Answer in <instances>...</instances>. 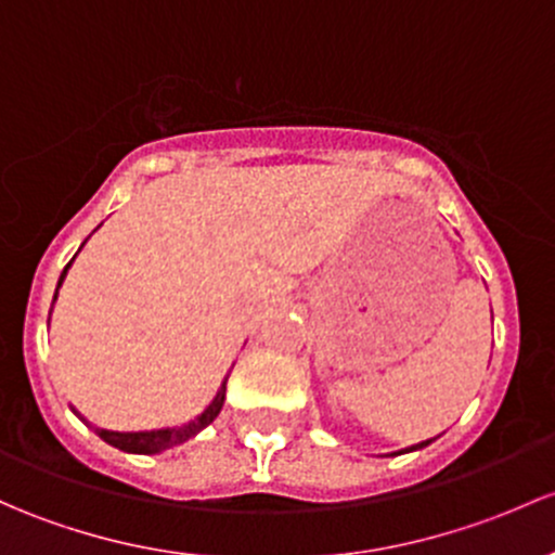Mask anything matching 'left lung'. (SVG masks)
I'll use <instances>...</instances> for the list:
<instances>
[{"mask_svg":"<svg viewBox=\"0 0 555 555\" xmlns=\"http://www.w3.org/2000/svg\"><path fill=\"white\" fill-rule=\"evenodd\" d=\"M430 441H434V439H428V441H423V444H417V447H412V449H423V447H428V444H430Z\"/></svg>","mask_w":555,"mask_h":555,"instance_id":"obj_1","label":"left lung"}]
</instances>
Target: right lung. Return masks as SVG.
I'll return each instance as SVG.
<instances>
[{
    "mask_svg": "<svg viewBox=\"0 0 555 555\" xmlns=\"http://www.w3.org/2000/svg\"><path fill=\"white\" fill-rule=\"evenodd\" d=\"M68 266H72V262H68ZM68 266L63 268L61 282H57V289H61L63 279H66ZM55 297H57V293H55ZM223 401H225V383H223V388L218 390V396L212 399V404H209L199 417L191 420L189 425H180V428H162V430H140V434H119V430L95 428V434L101 436L106 444L121 449V452H132V454L165 452V449L183 444V441H189L191 436H196L199 430L207 428V425L220 415V410H223Z\"/></svg>",
    "mask_w": 555,
    "mask_h": 555,
    "instance_id": "obj_1",
    "label": "right lung"
}]
</instances>
